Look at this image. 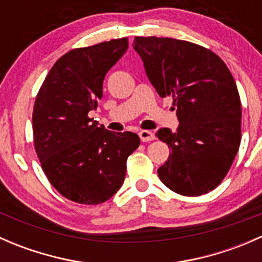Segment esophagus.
I'll return each mask as SVG.
<instances>
[{"mask_svg":"<svg viewBox=\"0 0 262 262\" xmlns=\"http://www.w3.org/2000/svg\"><path fill=\"white\" fill-rule=\"evenodd\" d=\"M139 138H141L142 142H150L153 139H156L155 134L149 130H141L139 132Z\"/></svg>","mask_w":262,"mask_h":262,"instance_id":"1","label":"esophagus"}]
</instances>
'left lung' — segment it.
<instances>
[{"mask_svg": "<svg viewBox=\"0 0 262 262\" xmlns=\"http://www.w3.org/2000/svg\"><path fill=\"white\" fill-rule=\"evenodd\" d=\"M150 83L161 97H172L180 124L175 133L161 128L168 160L161 181L184 196L215 189L228 173L241 143V100L226 63L198 44L172 38L136 36Z\"/></svg>", "mask_w": 262, "mask_h": 262, "instance_id": "8db88e82", "label": "left lung"}]
</instances>
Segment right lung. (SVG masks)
Here are the masks:
<instances>
[{"mask_svg": "<svg viewBox=\"0 0 262 262\" xmlns=\"http://www.w3.org/2000/svg\"><path fill=\"white\" fill-rule=\"evenodd\" d=\"M126 49L128 38L70 50L54 63L36 95V156L53 187L75 203L109 200L123 185L126 160L139 147L136 133H113L89 118L102 97L105 75Z\"/></svg>", "mask_w": 262, "mask_h": 262, "instance_id": "right-lung-1", "label": "right lung"}]
</instances>
